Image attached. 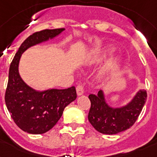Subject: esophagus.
<instances>
[{"mask_svg": "<svg viewBox=\"0 0 157 157\" xmlns=\"http://www.w3.org/2000/svg\"><path fill=\"white\" fill-rule=\"evenodd\" d=\"M76 93H77V95L81 96L84 94V88L83 86L81 85H78L76 86Z\"/></svg>", "mask_w": 157, "mask_h": 157, "instance_id": "obj_1", "label": "esophagus"}]
</instances>
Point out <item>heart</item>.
I'll return each instance as SVG.
<instances>
[{"label":"heart","mask_w":157,"mask_h":157,"mask_svg":"<svg viewBox=\"0 0 157 157\" xmlns=\"http://www.w3.org/2000/svg\"><path fill=\"white\" fill-rule=\"evenodd\" d=\"M113 50L112 48H107L103 50V51L98 53V54H94L92 58L89 59L88 63L89 64H97L99 63L100 62L103 61L104 59H106L107 57L109 56L110 54H112ZM121 61L119 58H116V59H110L109 61H107L105 63L104 66L102 67V69L98 73V76L99 78L104 79L106 78L107 76H109L110 74L113 73L114 71H116L117 69L119 68L121 66Z\"/></svg>","instance_id":"heart-1"}]
</instances>
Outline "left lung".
Segmentation results:
<instances>
[{"mask_svg": "<svg viewBox=\"0 0 157 157\" xmlns=\"http://www.w3.org/2000/svg\"><path fill=\"white\" fill-rule=\"evenodd\" d=\"M91 107L89 121L97 131L104 134H117L129 129L139 117L147 100L145 90H139L126 104L112 107L107 103L102 90L89 95Z\"/></svg>", "mask_w": 157, "mask_h": 157, "instance_id": "8db88e82", "label": "left lung"}]
</instances>
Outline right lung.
<instances>
[{"mask_svg": "<svg viewBox=\"0 0 157 157\" xmlns=\"http://www.w3.org/2000/svg\"><path fill=\"white\" fill-rule=\"evenodd\" d=\"M65 28L45 29L26 39L11 63L5 100L12 119L22 130L40 134L49 131L59 121L64 108L76 98V88L36 90L23 81L18 71L21 56L32 46L53 40Z\"/></svg>", "mask_w": 157, "mask_h": 157, "instance_id": "add662e5", "label": "right lung"}]
</instances>
